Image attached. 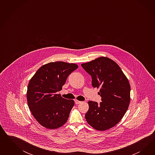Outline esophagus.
Masks as SVG:
<instances>
[{
  "label": "esophagus",
  "instance_id": "esophagus-1",
  "mask_svg": "<svg viewBox=\"0 0 155 155\" xmlns=\"http://www.w3.org/2000/svg\"><path fill=\"white\" fill-rule=\"evenodd\" d=\"M74 102H75V104H80V103H81V102H82L81 101H78V100H77V99H75V101H74Z\"/></svg>",
  "mask_w": 155,
  "mask_h": 155
}]
</instances>
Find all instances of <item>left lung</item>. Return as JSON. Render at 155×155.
Here are the masks:
<instances>
[{
  "label": "left lung",
  "instance_id": "1",
  "mask_svg": "<svg viewBox=\"0 0 155 155\" xmlns=\"http://www.w3.org/2000/svg\"><path fill=\"white\" fill-rule=\"evenodd\" d=\"M92 78L93 87L100 88V104L88 102L85 115L90 126L98 131H106L120 121L130 102V84L119 66L113 60L101 57L81 64Z\"/></svg>",
  "mask_w": 155,
  "mask_h": 155
}]
</instances>
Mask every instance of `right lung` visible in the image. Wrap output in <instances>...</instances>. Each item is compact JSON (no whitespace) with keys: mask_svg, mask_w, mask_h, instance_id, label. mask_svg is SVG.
Masks as SVG:
<instances>
[{"mask_svg":"<svg viewBox=\"0 0 155 155\" xmlns=\"http://www.w3.org/2000/svg\"><path fill=\"white\" fill-rule=\"evenodd\" d=\"M78 68L75 64L52 62L41 66L29 82L27 91L28 107L36 120L48 129H56L67 122L74 105L56 92L71 72Z\"/></svg>","mask_w":155,"mask_h":155,"instance_id":"add662e5","label":"right lung"}]
</instances>
